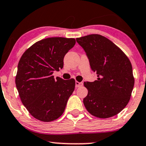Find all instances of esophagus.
<instances>
[{
  "label": "esophagus",
  "mask_w": 146,
  "mask_h": 146,
  "mask_svg": "<svg viewBox=\"0 0 146 146\" xmlns=\"http://www.w3.org/2000/svg\"><path fill=\"white\" fill-rule=\"evenodd\" d=\"M83 86V82H75V87L79 88Z\"/></svg>",
  "instance_id": "esophagus-1"
}]
</instances>
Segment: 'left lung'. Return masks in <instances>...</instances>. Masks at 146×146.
Segmentation results:
<instances>
[{
    "label": "left lung",
    "instance_id": "1",
    "mask_svg": "<svg viewBox=\"0 0 146 146\" xmlns=\"http://www.w3.org/2000/svg\"><path fill=\"white\" fill-rule=\"evenodd\" d=\"M85 51L97 80L84 82L88 95L84 99L87 111L99 118L117 115L129 103L134 86L129 59L113 42L100 35L77 38Z\"/></svg>",
    "mask_w": 146,
    "mask_h": 146
}]
</instances>
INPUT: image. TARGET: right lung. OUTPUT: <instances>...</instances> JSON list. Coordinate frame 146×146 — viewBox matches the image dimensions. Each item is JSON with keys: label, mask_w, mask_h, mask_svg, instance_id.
<instances>
[{"label": "right lung", "mask_w": 146, "mask_h": 146, "mask_svg": "<svg viewBox=\"0 0 146 146\" xmlns=\"http://www.w3.org/2000/svg\"><path fill=\"white\" fill-rule=\"evenodd\" d=\"M75 44L73 38H47L33 44L21 57L15 84L23 105L35 118L51 122L65 110L75 80H55L52 74L63 68L64 56Z\"/></svg>", "instance_id": "obj_1"}]
</instances>
